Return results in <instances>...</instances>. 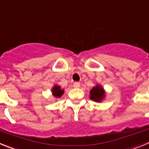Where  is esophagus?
Masks as SVG:
<instances>
[{
    "mask_svg": "<svg viewBox=\"0 0 149 149\" xmlns=\"http://www.w3.org/2000/svg\"><path fill=\"white\" fill-rule=\"evenodd\" d=\"M73 87L75 88H79L80 87V84L79 82H78V81H76V82L73 83Z\"/></svg>",
    "mask_w": 149,
    "mask_h": 149,
    "instance_id": "obj_1",
    "label": "esophagus"
}]
</instances>
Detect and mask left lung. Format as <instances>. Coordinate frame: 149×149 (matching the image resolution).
<instances>
[{
    "instance_id": "1",
    "label": "left lung",
    "mask_w": 149,
    "mask_h": 149,
    "mask_svg": "<svg viewBox=\"0 0 149 149\" xmlns=\"http://www.w3.org/2000/svg\"><path fill=\"white\" fill-rule=\"evenodd\" d=\"M105 96V93L101 85L96 84V86L93 87L90 91V98L91 100L95 102H101Z\"/></svg>"
}]
</instances>
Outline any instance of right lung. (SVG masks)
<instances>
[{
  "label": "right lung",
  "instance_id": "right-lung-1",
  "mask_svg": "<svg viewBox=\"0 0 149 149\" xmlns=\"http://www.w3.org/2000/svg\"><path fill=\"white\" fill-rule=\"evenodd\" d=\"M52 93L55 97L60 98L64 93V89H61V87L58 85H54V87L52 88Z\"/></svg>",
  "mask_w": 149,
  "mask_h": 149
}]
</instances>
